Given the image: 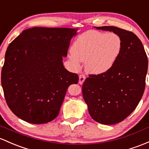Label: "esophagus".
I'll return each instance as SVG.
<instances>
[{
	"instance_id": "1",
	"label": "esophagus",
	"mask_w": 149,
	"mask_h": 149,
	"mask_svg": "<svg viewBox=\"0 0 149 149\" xmlns=\"http://www.w3.org/2000/svg\"><path fill=\"white\" fill-rule=\"evenodd\" d=\"M86 79V77L84 76V74H80L79 76V83L80 84H82L83 82H84V80Z\"/></svg>"
}]
</instances>
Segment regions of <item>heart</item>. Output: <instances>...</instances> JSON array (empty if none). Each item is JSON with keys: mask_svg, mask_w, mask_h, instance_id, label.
I'll list each match as a JSON object with an SVG mask.
<instances>
[{"mask_svg": "<svg viewBox=\"0 0 149 149\" xmlns=\"http://www.w3.org/2000/svg\"><path fill=\"white\" fill-rule=\"evenodd\" d=\"M122 41L114 33L89 30L80 35L71 47L70 60L74 68L85 62V70L89 74L107 72L116 62L121 52Z\"/></svg>", "mask_w": 149, "mask_h": 149, "instance_id": "heart-1", "label": "heart"}]
</instances>
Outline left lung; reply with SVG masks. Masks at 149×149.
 Instances as JSON below:
<instances>
[{
    "mask_svg": "<svg viewBox=\"0 0 149 149\" xmlns=\"http://www.w3.org/2000/svg\"><path fill=\"white\" fill-rule=\"evenodd\" d=\"M112 31L122 41L120 55L107 72L89 74L82 85V95L89 115L106 125L117 124L139 104L146 85L148 57L142 42L132 32L117 27H95Z\"/></svg>",
    "mask_w": 149,
    "mask_h": 149,
    "instance_id": "1",
    "label": "left lung"
}]
</instances>
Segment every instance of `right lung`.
Listing matches in <instances>:
<instances>
[{"instance_id":"obj_1","label":"right lung","mask_w":149,"mask_h":149,"mask_svg":"<svg viewBox=\"0 0 149 149\" xmlns=\"http://www.w3.org/2000/svg\"><path fill=\"white\" fill-rule=\"evenodd\" d=\"M77 30L35 27L23 30L10 43L1 84L8 106L17 117L40 124L59 114L69 86L79 80L62 62Z\"/></svg>"}]
</instances>
